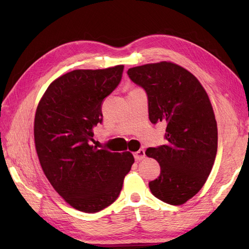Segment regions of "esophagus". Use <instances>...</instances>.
I'll return each mask as SVG.
<instances>
[{
  "mask_svg": "<svg viewBox=\"0 0 249 249\" xmlns=\"http://www.w3.org/2000/svg\"><path fill=\"white\" fill-rule=\"evenodd\" d=\"M134 157H135V159L138 160V161H140V160H142V159H144V158H145V152H144V149H139V150H137V152L134 154Z\"/></svg>",
  "mask_w": 249,
  "mask_h": 249,
  "instance_id": "1",
  "label": "esophagus"
}]
</instances>
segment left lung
Wrapping results in <instances>:
<instances>
[{
    "mask_svg": "<svg viewBox=\"0 0 249 249\" xmlns=\"http://www.w3.org/2000/svg\"><path fill=\"white\" fill-rule=\"evenodd\" d=\"M145 90L152 124H166V144L148 147L145 155L161 172L148 183L157 198L178 206L196 194L212 170L217 154V123L209 96L199 81L171 62L150 63L127 71Z\"/></svg>",
    "mask_w": 249,
    "mask_h": 249,
    "instance_id": "left-lung-1",
    "label": "left lung"
}]
</instances>
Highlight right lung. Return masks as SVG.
<instances>
[{
	"instance_id": "right-lung-1",
	"label": "right lung",
	"mask_w": 249,
	"mask_h": 249,
	"mask_svg": "<svg viewBox=\"0 0 249 249\" xmlns=\"http://www.w3.org/2000/svg\"><path fill=\"white\" fill-rule=\"evenodd\" d=\"M123 71L124 65H117L67 72L48 87L36 110L34 140L44 175L60 196L85 213L100 212L116 200L134 163L130 152L93 145L102 103Z\"/></svg>"
}]
</instances>
